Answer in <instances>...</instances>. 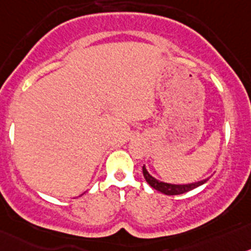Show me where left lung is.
<instances>
[{"label": "left lung", "mask_w": 251, "mask_h": 251, "mask_svg": "<svg viewBox=\"0 0 251 251\" xmlns=\"http://www.w3.org/2000/svg\"><path fill=\"white\" fill-rule=\"evenodd\" d=\"M142 174H144V177L148 181V184L150 185L151 187H153L155 190L160 191V193L165 194V195H179V194H184L187 193V191L193 190L195 187L200 186L204 182H206V180L209 179H202L200 181H195V182H189V184H170V182H165V181H160L157 180L156 177H153L150 173L148 171L146 166L144 165L142 166Z\"/></svg>", "instance_id": "obj_1"}]
</instances>
